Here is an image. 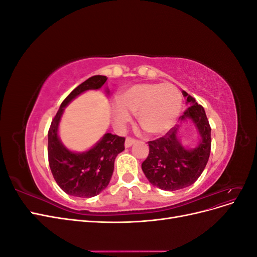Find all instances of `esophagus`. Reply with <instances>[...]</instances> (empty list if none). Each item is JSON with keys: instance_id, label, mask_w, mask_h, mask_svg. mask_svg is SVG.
<instances>
[{"instance_id": "34e87169", "label": "esophagus", "mask_w": 257, "mask_h": 257, "mask_svg": "<svg viewBox=\"0 0 257 257\" xmlns=\"http://www.w3.org/2000/svg\"><path fill=\"white\" fill-rule=\"evenodd\" d=\"M135 143H136V139H135V138L126 137V139H125V147H126V148H128V147H131L132 145L135 144Z\"/></svg>"}]
</instances>
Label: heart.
<instances>
[{"mask_svg": "<svg viewBox=\"0 0 257 257\" xmlns=\"http://www.w3.org/2000/svg\"><path fill=\"white\" fill-rule=\"evenodd\" d=\"M182 107L181 92L175 84L141 83L121 92L111 107L116 125H124L136 113L141 126L151 135H162L173 127Z\"/></svg>", "mask_w": 257, "mask_h": 257, "instance_id": "b5f03b06", "label": "heart"}]
</instances>
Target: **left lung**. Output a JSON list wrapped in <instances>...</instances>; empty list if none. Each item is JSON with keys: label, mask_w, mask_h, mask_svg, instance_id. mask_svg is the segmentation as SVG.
Instances as JSON below:
<instances>
[{"label": "left lung", "mask_w": 257, "mask_h": 257, "mask_svg": "<svg viewBox=\"0 0 257 257\" xmlns=\"http://www.w3.org/2000/svg\"><path fill=\"white\" fill-rule=\"evenodd\" d=\"M189 107L180 116L190 119L198 131L200 141L194 149H185L178 139V127L155 141L149 142V154L142 168L149 182L164 191H177L195 182L207 165L211 150V127L204 107L185 91Z\"/></svg>", "instance_id": "obj_1"}]
</instances>
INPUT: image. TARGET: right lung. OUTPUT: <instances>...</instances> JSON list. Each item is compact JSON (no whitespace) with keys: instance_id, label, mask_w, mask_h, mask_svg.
<instances>
[{"instance_id":"obj_1","label":"right lung","mask_w":257,"mask_h":257,"mask_svg":"<svg viewBox=\"0 0 257 257\" xmlns=\"http://www.w3.org/2000/svg\"><path fill=\"white\" fill-rule=\"evenodd\" d=\"M106 76H92L75 88L62 102L48 131V161L54 180L68 195L89 198L97 195L109 183L114 160L124 150L125 138L107 133L90 150L69 151L58 136L59 122L66 105L88 90H97L106 82ZM108 92V91H107Z\"/></svg>"}]
</instances>
